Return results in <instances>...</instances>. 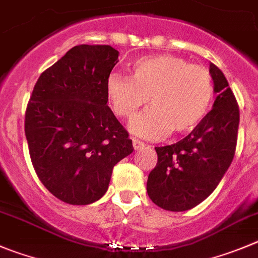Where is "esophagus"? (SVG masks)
<instances>
[{"label":"esophagus","instance_id":"34e87169","mask_svg":"<svg viewBox=\"0 0 258 258\" xmlns=\"http://www.w3.org/2000/svg\"><path fill=\"white\" fill-rule=\"evenodd\" d=\"M144 146H146V144H144L143 142L138 141V139H133V147L136 151H138V149H141L142 147H144Z\"/></svg>","mask_w":258,"mask_h":258}]
</instances>
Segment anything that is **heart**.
<instances>
[{"label": "heart", "mask_w": 258, "mask_h": 258, "mask_svg": "<svg viewBox=\"0 0 258 258\" xmlns=\"http://www.w3.org/2000/svg\"><path fill=\"white\" fill-rule=\"evenodd\" d=\"M106 92L112 110L132 117L148 100V109L131 121V131L146 139H157L172 131L183 134L204 119L214 97L209 71L170 54L137 59L132 78L111 73Z\"/></svg>", "instance_id": "obj_1"}]
</instances>
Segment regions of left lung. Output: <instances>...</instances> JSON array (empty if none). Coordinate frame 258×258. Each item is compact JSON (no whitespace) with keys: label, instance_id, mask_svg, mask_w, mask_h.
Returning <instances> with one entry per match:
<instances>
[{"label":"left lung","instance_id":"8db88e82","mask_svg":"<svg viewBox=\"0 0 258 258\" xmlns=\"http://www.w3.org/2000/svg\"><path fill=\"white\" fill-rule=\"evenodd\" d=\"M217 94L213 109L182 141L156 147L157 166L147 181L149 199L170 212H185L204 201L223 178L237 146L239 109L222 71L210 63Z\"/></svg>","mask_w":258,"mask_h":258}]
</instances>
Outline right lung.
Segmentation results:
<instances>
[{
    "instance_id": "add662e5",
    "label": "right lung",
    "mask_w": 258,
    "mask_h": 258,
    "mask_svg": "<svg viewBox=\"0 0 258 258\" xmlns=\"http://www.w3.org/2000/svg\"><path fill=\"white\" fill-rule=\"evenodd\" d=\"M117 57L110 45L73 46L41 73L26 107L34 170L49 192L67 204L101 199L115 164L134 151L107 106V78Z\"/></svg>"
}]
</instances>
